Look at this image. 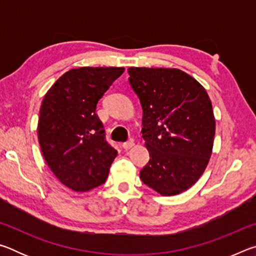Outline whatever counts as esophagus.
Wrapping results in <instances>:
<instances>
[{"label":"esophagus","mask_w":256,"mask_h":256,"mask_svg":"<svg viewBox=\"0 0 256 256\" xmlns=\"http://www.w3.org/2000/svg\"><path fill=\"white\" fill-rule=\"evenodd\" d=\"M133 146H134V141H133V140H130V141L124 142V144H123V148H124L125 150H130L131 148H133Z\"/></svg>","instance_id":"esophagus-1"}]
</instances>
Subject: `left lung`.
<instances>
[{
	"mask_svg": "<svg viewBox=\"0 0 256 256\" xmlns=\"http://www.w3.org/2000/svg\"><path fill=\"white\" fill-rule=\"evenodd\" d=\"M128 72L144 110L141 132L150 154L140 178L164 196H176L196 183L211 157L216 120L209 94L178 68Z\"/></svg>",
	"mask_w": 256,
	"mask_h": 256,
	"instance_id": "obj_1",
	"label": "left lung"
}]
</instances>
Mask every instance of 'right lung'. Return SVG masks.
<instances>
[{
    "mask_svg": "<svg viewBox=\"0 0 256 256\" xmlns=\"http://www.w3.org/2000/svg\"><path fill=\"white\" fill-rule=\"evenodd\" d=\"M123 72L124 68H72L42 99L37 128L42 154L56 178L76 192L105 183L118 156L106 141L96 107Z\"/></svg>",
    "mask_w": 256,
    "mask_h": 256,
    "instance_id": "1",
    "label": "right lung"
}]
</instances>
